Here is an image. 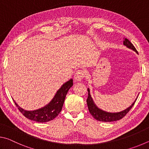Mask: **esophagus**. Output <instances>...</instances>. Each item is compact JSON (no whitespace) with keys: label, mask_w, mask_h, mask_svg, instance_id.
I'll return each mask as SVG.
<instances>
[{"label":"esophagus","mask_w":149,"mask_h":149,"mask_svg":"<svg viewBox=\"0 0 149 149\" xmlns=\"http://www.w3.org/2000/svg\"><path fill=\"white\" fill-rule=\"evenodd\" d=\"M85 77V72L84 70H80L76 72L74 75V80L75 81H81Z\"/></svg>","instance_id":"esophagus-1"}]
</instances>
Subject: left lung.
Segmentation results:
<instances>
[{
  "mask_svg": "<svg viewBox=\"0 0 149 149\" xmlns=\"http://www.w3.org/2000/svg\"><path fill=\"white\" fill-rule=\"evenodd\" d=\"M123 45L129 48L130 49H132L135 51L138 54V52L137 50L133 46V45L131 42L129 40L127 39H124V41H123ZM88 97L87 99V104L88 108H89V112L92 115V116L98 121H100V122H114V121H117L121 120L129 112V111L132 109V107L134 105L135 102L136 101L135 99V102L133 103V104L130 106L129 108H127V109L122 111V112H116V113H110V112H105V111H103L101 109L98 108L95 102H93V100L92 99L91 96L90 94V90L89 88H88Z\"/></svg>",
  "mask_w": 149,
  "mask_h": 149,
  "instance_id": "left-lung-1",
  "label": "left lung"
}]
</instances>
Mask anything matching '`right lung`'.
<instances>
[{"label":"right lung","instance_id":"right-lung-1","mask_svg":"<svg viewBox=\"0 0 149 149\" xmlns=\"http://www.w3.org/2000/svg\"><path fill=\"white\" fill-rule=\"evenodd\" d=\"M72 85L73 79H71L68 81L63 84L62 86L57 91L56 95L49 104L36 110H25L23 108H20L14 100V101L20 112L25 117L37 122H47L54 119L61 112L65 96H66L70 87H72Z\"/></svg>","mask_w":149,"mask_h":149}]
</instances>
